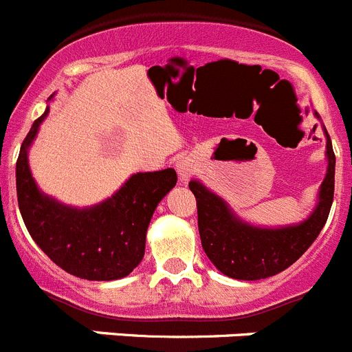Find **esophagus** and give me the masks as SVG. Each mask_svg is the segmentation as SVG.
Wrapping results in <instances>:
<instances>
[{
    "label": "esophagus",
    "instance_id": "obj_1",
    "mask_svg": "<svg viewBox=\"0 0 352 352\" xmlns=\"http://www.w3.org/2000/svg\"><path fill=\"white\" fill-rule=\"evenodd\" d=\"M176 169H178L179 179H182L183 183H186L190 179V176L195 173V164H193V160L190 159V157H182V159L178 160V164H176Z\"/></svg>",
    "mask_w": 352,
    "mask_h": 352
}]
</instances>
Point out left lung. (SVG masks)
Here are the masks:
<instances>
[{
    "instance_id": "8db88e82",
    "label": "left lung",
    "mask_w": 352,
    "mask_h": 352,
    "mask_svg": "<svg viewBox=\"0 0 352 352\" xmlns=\"http://www.w3.org/2000/svg\"><path fill=\"white\" fill-rule=\"evenodd\" d=\"M318 120V113H314ZM327 138V174L319 186L318 204L300 223L285 227H256L241 220L230 206L197 179L188 183L197 199L199 234L206 254L225 276L258 281L288 269L309 250L324 227L333 202L335 153Z\"/></svg>"
}]
</instances>
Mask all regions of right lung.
<instances>
[{
  "mask_svg": "<svg viewBox=\"0 0 352 352\" xmlns=\"http://www.w3.org/2000/svg\"><path fill=\"white\" fill-rule=\"evenodd\" d=\"M47 115L48 106L28 132L15 169L25 228L40 250L66 272L89 281L122 279L143 260L148 225L159 202L178 182L176 170L169 167L132 174L111 197L90 208L63 204L38 188L29 169V148Z\"/></svg>",
  "mask_w": 352,
  "mask_h": 352,
  "instance_id": "right-lung-1",
  "label": "right lung"
}]
</instances>
